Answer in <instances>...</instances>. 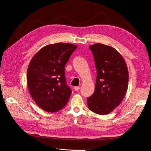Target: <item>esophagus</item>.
<instances>
[{"mask_svg":"<svg viewBox=\"0 0 151 151\" xmlns=\"http://www.w3.org/2000/svg\"><path fill=\"white\" fill-rule=\"evenodd\" d=\"M80 88H81V87H80V86H75L74 87V90H76V91H78V90L80 89Z\"/></svg>","mask_w":151,"mask_h":151,"instance_id":"obj_1","label":"esophagus"}]
</instances>
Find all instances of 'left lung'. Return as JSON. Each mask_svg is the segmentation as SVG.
Segmentation results:
<instances>
[{"label": "left lung", "mask_w": 151, "mask_h": 151, "mask_svg": "<svg viewBox=\"0 0 151 151\" xmlns=\"http://www.w3.org/2000/svg\"><path fill=\"white\" fill-rule=\"evenodd\" d=\"M97 69L95 91L87 98L89 109L100 115L108 114L125 97L129 82L128 68L122 55L110 46L97 43L89 46Z\"/></svg>", "instance_id": "8db88e82"}]
</instances>
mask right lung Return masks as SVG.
Listing matches in <instances>:
<instances>
[{"label": "right lung", "instance_id": "1", "mask_svg": "<svg viewBox=\"0 0 151 151\" xmlns=\"http://www.w3.org/2000/svg\"><path fill=\"white\" fill-rule=\"evenodd\" d=\"M78 46L59 42L48 45L33 57L27 70L30 95L40 108L55 112L64 108L72 91L66 85L65 66Z\"/></svg>", "mask_w": 151, "mask_h": 151}]
</instances>
